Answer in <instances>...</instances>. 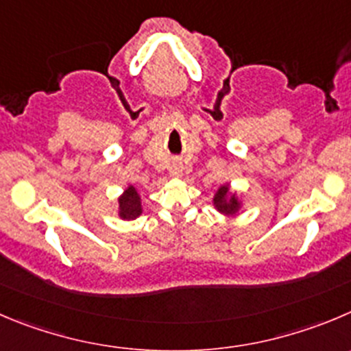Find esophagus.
I'll return each mask as SVG.
<instances>
[{
  "label": "esophagus",
  "mask_w": 351,
  "mask_h": 351,
  "mask_svg": "<svg viewBox=\"0 0 351 351\" xmlns=\"http://www.w3.org/2000/svg\"><path fill=\"white\" fill-rule=\"evenodd\" d=\"M170 176H172V178H181L182 176V167L181 165H172L170 167Z\"/></svg>",
  "instance_id": "esophagus-1"
}]
</instances>
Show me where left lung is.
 I'll list each match as a JSON object with an SVG mask.
<instances>
[{
    "label": "left lung",
    "mask_w": 351,
    "mask_h": 351,
    "mask_svg": "<svg viewBox=\"0 0 351 351\" xmlns=\"http://www.w3.org/2000/svg\"><path fill=\"white\" fill-rule=\"evenodd\" d=\"M213 206L222 215L234 217L241 210L243 205L238 196H236V193L229 191V184H222L217 189L215 196H213Z\"/></svg>",
    "instance_id": "1"
}]
</instances>
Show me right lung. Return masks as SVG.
<instances>
[{
    "label": "right lung",
    "mask_w": 351,
    "mask_h": 351,
    "mask_svg": "<svg viewBox=\"0 0 351 351\" xmlns=\"http://www.w3.org/2000/svg\"><path fill=\"white\" fill-rule=\"evenodd\" d=\"M143 213L141 196L134 186H128L119 198V217L122 220H134Z\"/></svg>",
    "instance_id": "1"
}]
</instances>
